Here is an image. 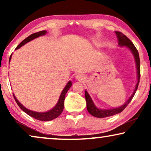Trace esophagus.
Instances as JSON below:
<instances>
[{
  "mask_svg": "<svg viewBox=\"0 0 151 151\" xmlns=\"http://www.w3.org/2000/svg\"><path fill=\"white\" fill-rule=\"evenodd\" d=\"M76 79H78L79 80H82L83 79H84V76L80 75V74H79V75L76 76Z\"/></svg>",
  "mask_w": 151,
  "mask_h": 151,
  "instance_id": "obj_1",
  "label": "esophagus"
}]
</instances>
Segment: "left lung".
I'll use <instances>...</instances> for the list:
<instances>
[{
    "label": "left lung",
    "mask_w": 151,
    "mask_h": 151,
    "mask_svg": "<svg viewBox=\"0 0 151 151\" xmlns=\"http://www.w3.org/2000/svg\"><path fill=\"white\" fill-rule=\"evenodd\" d=\"M116 33L117 38L119 40V45L120 46H127L130 50L132 51V53H133L134 57H135V62H136V66H137V83L136 84L135 89L133 93L131 96V98L129 99V100L122 106L118 108H115L113 109H109V110H102V109H99L95 106V104L93 102V101L89 96V95L87 93L86 91H85V99L86 102V109H87L88 112L90 113L91 115L93 116L98 117V118H103V117H106L109 116H112L117 113H121L122 111L124 110L126 107L128 106V104L131 102V101L133 99L134 95L135 94L136 91L137 89L138 85H139V82L140 80V60L139 56V53H138L137 49H136L135 45H133V43L125 36L124 34H123L122 33L120 32H117L115 31Z\"/></svg>",
    "instance_id": "1"
}]
</instances>
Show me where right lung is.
Instances as JSON below:
<instances>
[{
    "instance_id": "obj_1",
    "label": "right lung",
    "mask_w": 151,
    "mask_h": 151,
    "mask_svg": "<svg viewBox=\"0 0 151 151\" xmlns=\"http://www.w3.org/2000/svg\"><path fill=\"white\" fill-rule=\"evenodd\" d=\"M46 33H47L46 31L44 30V31H40V32H38L34 33V34H31L29 36H28L27 38H26L24 40H22V42L18 45L17 47L16 48V49L20 48V47L22 46V45H24L25 43L29 42V41H31V40H32L33 39L38 38V37L40 36H43V35H45ZM11 57H12V55H10V57H9V61H10V60H11ZM71 85H72L71 82L69 81L67 83V86H65V88H64L63 91H62L60 97V98H59L58 102L57 103V104L55 105L54 108L52 109L49 111H47V112H45V113H37V112H34V111H32L29 110V109H26L25 107H24L19 102H18V101L17 100V99L16 98V97L14 96V94L13 95H14V99H15V101L16 102V103H17L18 106H19L24 113H26L27 114L29 115L31 117H34V118H35V119H38V120L50 121V120H52V119H53L56 118V117H58L59 115L61 114L62 112H63V109H64V102H65L66 93H67V92L68 91V90L69 89V88L71 87Z\"/></svg>"
}]
</instances>
